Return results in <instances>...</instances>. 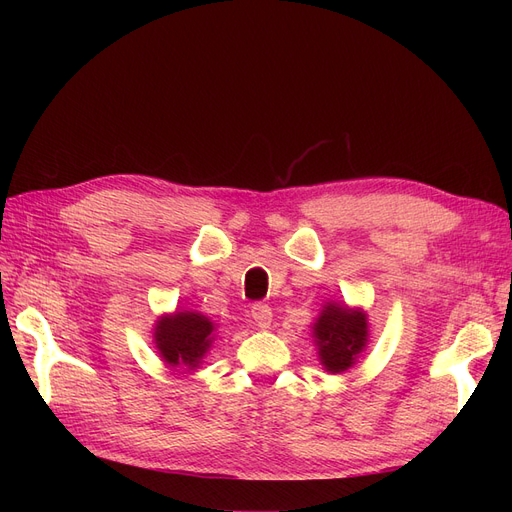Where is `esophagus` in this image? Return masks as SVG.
<instances>
[{
	"instance_id": "34e87169",
	"label": "esophagus",
	"mask_w": 512,
	"mask_h": 512,
	"mask_svg": "<svg viewBox=\"0 0 512 512\" xmlns=\"http://www.w3.org/2000/svg\"><path fill=\"white\" fill-rule=\"evenodd\" d=\"M251 315H253L255 324H257L259 328H270V324H272V309L267 307L265 303H255V305L251 307Z\"/></svg>"
}]
</instances>
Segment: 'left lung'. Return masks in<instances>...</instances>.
Wrapping results in <instances>:
<instances>
[{
	"label": "left lung",
	"mask_w": 512,
	"mask_h": 512,
	"mask_svg": "<svg viewBox=\"0 0 512 512\" xmlns=\"http://www.w3.org/2000/svg\"><path fill=\"white\" fill-rule=\"evenodd\" d=\"M319 361L330 373L351 369L369 338L367 315L361 309L328 303L313 324Z\"/></svg>",
	"instance_id": "1"
}]
</instances>
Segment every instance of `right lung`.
Listing matches in <instances>:
<instances>
[{
    "mask_svg": "<svg viewBox=\"0 0 512 512\" xmlns=\"http://www.w3.org/2000/svg\"><path fill=\"white\" fill-rule=\"evenodd\" d=\"M213 321L195 311H176L157 319L153 340L170 367L195 369L213 342Z\"/></svg>",
    "mask_w": 512,
    "mask_h": 512,
    "instance_id": "obj_1",
    "label": "right lung"
}]
</instances>
